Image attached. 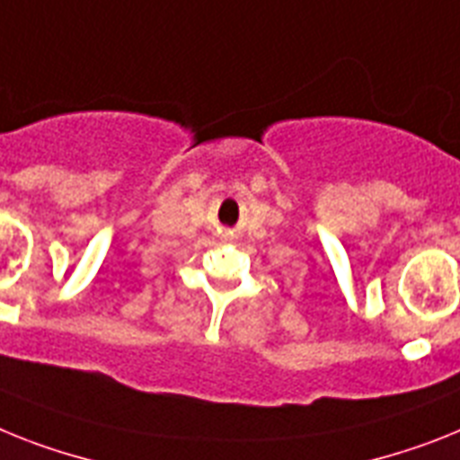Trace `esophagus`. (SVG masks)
Instances as JSON below:
<instances>
[{"label":"esophagus","instance_id":"34e87169","mask_svg":"<svg viewBox=\"0 0 460 460\" xmlns=\"http://www.w3.org/2000/svg\"><path fill=\"white\" fill-rule=\"evenodd\" d=\"M222 238H224V241H229V238H234V234H231L229 229H224L222 231Z\"/></svg>","mask_w":460,"mask_h":460}]
</instances>
